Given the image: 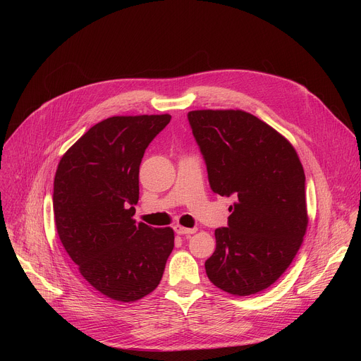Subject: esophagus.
<instances>
[{"mask_svg": "<svg viewBox=\"0 0 361 361\" xmlns=\"http://www.w3.org/2000/svg\"><path fill=\"white\" fill-rule=\"evenodd\" d=\"M174 230L178 235H191L197 231V228H185V227H181V226H176Z\"/></svg>", "mask_w": 361, "mask_h": 361, "instance_id": "34e87169", "label": "esophagus"}]
</instances>
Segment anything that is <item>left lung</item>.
<instances>
[{
	"instance_id": "obj_1",
	"label": "left lung",
	"mask_w": 361,
	"mask_h": 361,
	"mask_svg": "<svg viewBox=\"0 0 361 361\" xmlns=\"http://www.w3.org/2000/svg\"><path fill=\"white\" fill-rule=\"evenodd\" d=\"M210 187L234 197L228 226L216 230L205 273L219 288L250 295L287 270L307 230L305 176L294 147L241 110L187 114Z\"/></svg>"
}]
</instances>
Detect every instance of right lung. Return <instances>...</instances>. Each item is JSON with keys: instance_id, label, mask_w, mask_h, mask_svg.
<instances>
[{"instance_id": "1", "label": "right lung", "mask_w": 361, "mask_h": 361, "mask_svg": "<svg viewBox=\"0 0 361 361\" xmlns=\"http://www.w3.org/2000/svg\"><path fill=\"white\" fill-rule=\"evenodd\" d=\"M170 120L161 114L101 121L68 148L56 173L59 237L88 284L116 301L156 290L174 248L173 228L133 219L145 148Z\"/></svg>"}]
</instances>
